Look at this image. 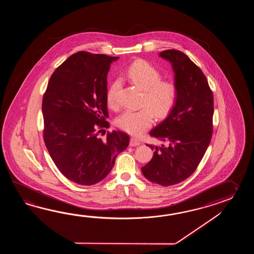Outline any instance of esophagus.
Here are the masks:
<instances>
[{"label": "esophagus", "instance_id": "34e87169", "mask_svg": "<svg viewBox=\"0 0 254 254\" xmlns=\"http://www.w3.org/2000/svg\"><path fill=\"white\" fill-rule=\"evenodd\" d=\"M140 141L138 140H136L134 138H131L130 140H129V146H131V147H134V146H139L140 145Z\"/></svg>", "mask_w": 254, "mask_h": 254}]
</instances>
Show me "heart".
I'll return each mask as SVG.
<instances>
[{"mask_svg": "<svg viewBox=\"0 0 254 254\" xmlns=\"http://www.w3.org/2000/svg\"><path fill=\"white\" fill-rule=\"evenodd\" d=\"M125 75L130 82L143 90L142 108L137 111L127 110L117 119V125L129 134L139 135L150 128L155 118L167 116L177 103L178 87L170 80H162L161 70L145 60H137L129 65ZM119 80H114L109 85L106 100L109 106H118L117 94Z\"/></svg>", "mask_w": 254, "mask_h": 254, "instance_id": "b5f03b06", "label": "heart"}]
</instances>
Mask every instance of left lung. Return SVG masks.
Masks as SVG:
<instances>
[{
	"label": "left lung",
	"instance_id": "obj_1",
	"mask_svg": "<svg viewBox=\"0 0 254 254\" xmlns=\"http://www.w3.org/2000/svg\"><path fill=\"white\" fill-rule=\"evenodd\" d=\"M160 56L173 64L178 99L167 118L150 131L166 144L149 145L155 151L141 172L151 183L170 186L189 178L205 154L213 128V94L203 72L183 52L166 50Z\"/></svg>",
	"mask_w": 254,
	"mask_h": 254
}]
</instances>
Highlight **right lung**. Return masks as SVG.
Segmentation results:
<instances>
[{
  "mask_svg": "<svg viewBox=\"0 0 254 254\" xmlns=\"http://www.w3.org/2000/svg\"><path fill=\"white\" fill-rule=\"evenodd\" d=\"M118 57L78 52L51 76L43 94V140L56 167L66 178L92 185L105 178L129 137L109 128L107 73Z\"/></svg>",
  "mask_w": 254,
  "mask_h": 254,
  "instance_id": "add662e5",
  "label": "right lung"
}]
</instances>
